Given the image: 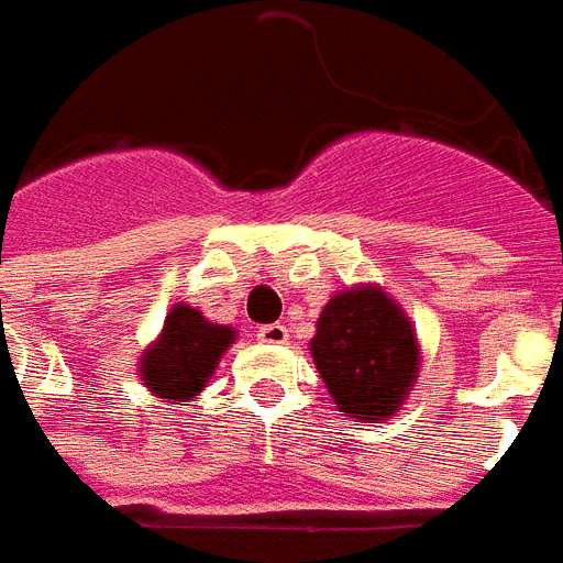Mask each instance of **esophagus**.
Segmentation results:
<instances>
[{
	"instance_id": "34e87169",
	"label": "esophagus",
	"mask_w": 563,
	"mask_h": 563,
	"mask_svg": "<svg viewBox=\"0 0 563 563\" xmlns=\"http://www.w3.org/2000/svg\"><path fill=\"white\" fill-rule=\"evenodd\" d=\"M257 339L269 344H285L287 342V327L285 323H266L257 330Z\"/></svg>"
}]
</instances>
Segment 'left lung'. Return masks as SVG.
Wrapping results in <instances>:
<instances>
[{"label": "left lung", "mask_w": 563, "mask_h": 563, "mask_svg": "<svg viewBox=\"0 0 563 563\" xmlns=\"http://www.w3.org/2000/svg\"><path fill=\"white\" fill-rule=\"evenodd\" d=\"M309 351L335 408L366 422L399 413L420 368L408 314L375 285L335 294L323 306Z\"/></svg>", "instance_id": "1"}]
</instances>
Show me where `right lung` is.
<instances>
[{"label": "right lung", "instance_id": "obj_1", "mask_svg": "<svg viewBox=\"0 0 563 563\" xmlns=\"http://www.w3.org/2000/svg\"><path fill=\"white\" fill-rule=\"evenodd\" d=\"M236 339L233 327H221L203 318V311L176 302L162 335L143 351L141 380L158 399L188 401L207 387L221 354Z\"/></svg>", "mask_w": 563, "mask_h": 563}]
</instances>
